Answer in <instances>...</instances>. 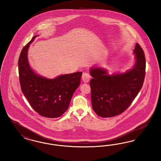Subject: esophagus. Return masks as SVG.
Wrapping results in <instances>:
<instances>
[{
	"mask_svg": "<svg viewBox=\"0 0 161 161\" xmlns=\"http://www.w3.org/2000/svg\"><path fill=\"white\" fill-rule=\"evenodd\" d=\"M82 80H83V82L85 83H88L89 82V80H90V79H91V76L89 75L88 73H83L82 75Z\"/></svg>",
	"mask_w": 161,
	"mask_h": 161,
	"instance_id": "esophagus-1",
	"label": "esophagus"
}]
</instances>
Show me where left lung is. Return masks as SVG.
I'll return each instance as SVG.
<instances>
[{
    "label": "left lung",
    "mask_w": 161,
    "mask_h": 161,
    "mask_svg": "<svg viewBox=\"0 0 161 161\" xmlns=\"http://www.w3.org/2000/svg\"><path fill=\"white\" fill-rule=\"evenodd\" d=\"M133 53L135 64L125 73L109 75L101 67L90 69L92 106L99 116L110 118L123 113L142 89L146 74L144 53L138 43Z\"/></svg>",
    "instance_id": "obj_1"
}]
</instances>
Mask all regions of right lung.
Listing matches in <instances>:
<instances>
[{
  "mask_svg": "<svg viewBox=\"0 0 161 161\" xmlns=\"http://www.w3.org/2000/svg\"><path fill=\"white\" fill-rule=\"evenodd\" d=\"M23 48L18 60V72L21 88L30 106L42 116L56 118L67 110L75 90L80 83L82 73L76 72L60 75L54 79L41 76L29 65L27 51L30 44Z\"/></svg>",
  "mask_w": 161,
  "mask_h": 161,
  "instance_id": "add662e5",
  "label": "right lung"
}]
</instances>
